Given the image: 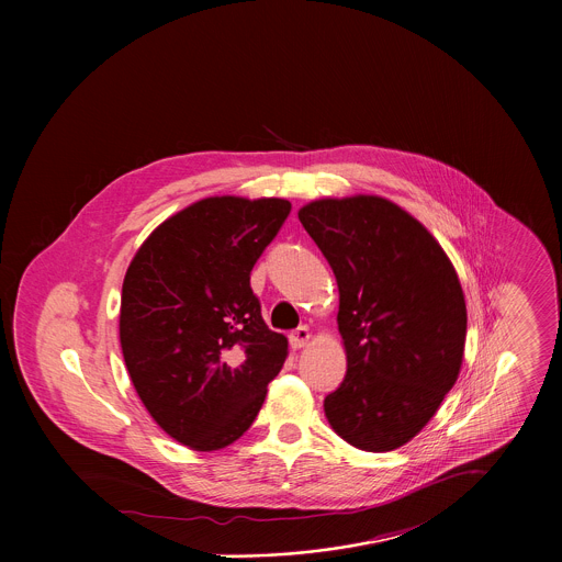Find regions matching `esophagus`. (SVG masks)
<instances>
[{"label": "esophagus", "mask_w": 562, "mask_h": 562, "mask_svg": "<svg viewBox=\"0 0 562 562\" xmlns=\"http://www.w3.org/2000/svg\"><path fill=\"white\" fill-rule=\"evenodd\" d=\"M310 339H312V330H310L307 326H299L296 330L290 333V344H292V348H303V346L310 344Z\"/></svg>", "instance_id": "1"}]
</instances>
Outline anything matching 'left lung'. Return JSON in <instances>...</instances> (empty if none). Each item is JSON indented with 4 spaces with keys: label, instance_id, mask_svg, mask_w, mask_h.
Listing matches in <instances>:
<instances>
[{
    "label": "left lung",
    "instance_id": "8db88e82",
    "mask_svg": "<svg viewBox=\"0 0 562 562\" xmlns=\"http://www.w3.org/2000/svg\"><path fill=\"white\" fill-rule=\"evenodd\" d=\"M299 221L339 288L348 370L324 398L326 419L359 450H396L459 379L468 335L459 274L432 234L390 199H318Z\"/></svg>",
    "mask_w": 562,
    "mask_h": 562
}]
</instances>
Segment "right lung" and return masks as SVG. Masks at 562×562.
Here are the masks:
<instances>
[{
  "mask_svg": "<svg viewBox=\"0 0 562 562\" xmlns=\"http://www.w3.org/2000/svg\"><path fill=\"white\" fill-rule=\"evenodd\" d=\"M285 199L207 196L158 225L123 279L119 337L138 398L196 452L250 428L288 337L268 328L250 270L277 236Z\"/></svg>",
  "mask_w": 562,
  "mask_h": 562,
  "instance_id": "obj_1",
  "label": "right lung"
}]
</instances>
